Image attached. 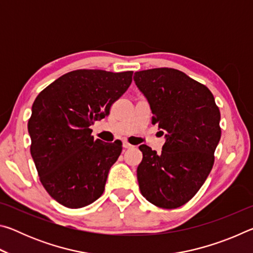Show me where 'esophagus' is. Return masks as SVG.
Listing matches in <instances>:
<instances>
[{
    "label": "esophagus",
    "instance_id": "esophagus-1",
    "mask_svg": "<svg viewBox=\"0 0 253 253\" xmlns=\"http://www.w3.org/2000/svg\"><path fill=\"white\" fill-rule=\"evenodd\" d=\"M123 147L124 148H131L132 145L129 144L128 142H123Z\"/></svg>",
    "mask_w": 253,
    "mask_h": 253
}]
</instances>
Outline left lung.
<instances>
[{
	"label": "left lung",
	"mask_w": 253,
	"mask_h": 253,
	"mask_svg": "<svg viewBox=\"0 0 253 253\" xmlns=\"http://www.w3.org/2000/svg\"><path fill=\"white\" fill-rule=\"evenodd\" d=\"M134 81L151 106L152 123L166 137L161 154L139 146L140 193L158 208H179L198 193L213 168L221 138L219 107L208 87L172 68L137 71Z\"/></svg>",
	"instance_id": "obj_1"
}]
</instances>
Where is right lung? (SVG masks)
<instances>
[{"label":"right lung","mask_w":253,"mask_h":253,"mask_svg":"<svg viewBox=\"0 0 253 253\" xmlns=\"http://www.w3.org/2000/svg\"><path fill=\"white\" fill-rule=\"evenodd\" d=\"M131 77L132 71H70L34 100L28 123L30 152L42 185L63 207H87L104 193L123 144L93 139L90 126L108 116L111 105L130 85Z\"/></svg>","instance_id":"obj_1"}]
</instances>
